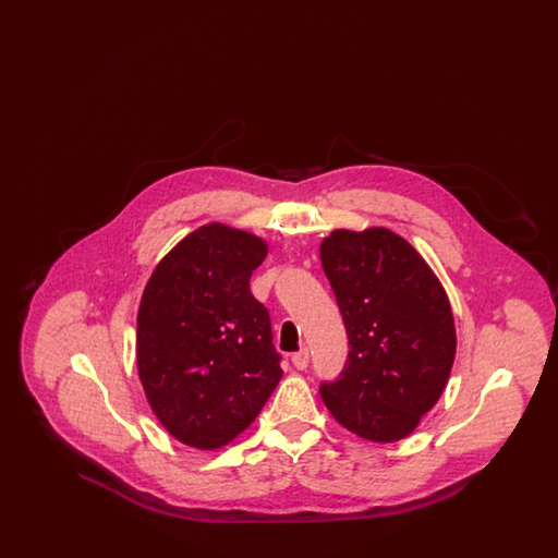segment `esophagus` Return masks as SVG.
Returning a JSON list of instances; mask_svg holds the SVG:
<instances>
[{"mask_svg": "<svg viewBox=\"0 0 558 558\" xmlns=\"http://www.w3.org/2000/svg\"><path fill=\"white\" fill-rule=\"evenodd\" d=\"M292 364H294V368L296 371H305L307 366H310V349H301V351H296L294 355H292Z\"/></svg>", "mask_w": 558, "mask_h": 558, "instance_id": "1", "label": "esophagus"}]
</instances>
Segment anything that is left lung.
Instances as JSON below:
<instances>
[{
	"label": "left lung",
	"mask_w": 558,
	"mask_h": 558,
	"mask_svg": "<svg viewBox=\"0 0 558 558\" xmlns=\"http://www.w3.org/2000/svg\"><path fill=\"white\" fill-rule=\"evenodd\" d=\"M319 259L349 339L345 368L319 385L322 399L364 439H403L450 378L448 294L416 248L387 228L337 230L322 242Z\"/></svg>",
	"instance_id": "left-lung-1"
}]
</instances>
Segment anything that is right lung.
Returning a JSON list of instances; mask_svg holds the SVG:
<instances>
[{"label":"right lung","mask_w":558,"mask_h":558,"mask_svg":"<svg viewBox=\"0 0 558 558\" xmlns=\"http://www.w3.org/2000/svg\"><path fill=\"white\" fill-rule=\"evenodd\" d=\"M262 239L221 223L155 267L137 312V372L160 425L198 450L230 444L282 378L271 322L251 292Z\"/></svg>","instance_id":"1"}]
</instances>
